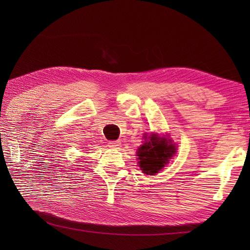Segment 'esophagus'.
I'll return each instance as SVG.
<instances>
[{"label": "esophagus", "instance_id": "34e87169", "mask_svg": "<svg viewBox=\"0 0 250 250\" xmlns=\"http://www.w3.org/2000/svg\"><path fill=\"white\" fill-rule=\"evenodd\" d=\"M108 146H109L110 147H112V149H119L120 142H119V141H109Z\"/></svg>", "mask_w": 250, "mask_h": 250}]
</instances>
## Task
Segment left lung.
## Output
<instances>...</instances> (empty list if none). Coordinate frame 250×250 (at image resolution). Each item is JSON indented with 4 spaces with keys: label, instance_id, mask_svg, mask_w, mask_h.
Masks as SVG:
<instances>
[{
    "label": "left lung",
    "instance_id": "1",
    "mask_svg": "<svg viewBox=\"0 0 250 250\" xmlns=\"http://www.w3.org/2000/svg\"><path fill=\"white\" fill-rule=\"evenodd\" d=\"M149 141L138 149V160L143 173L147 175H154L164 164L168 163V159L175 153V146L171 145V140L160 139L152 134Z\"/></svg>",
    "mask_w": 250,
    "mask_h": 250
}]
</instances>
